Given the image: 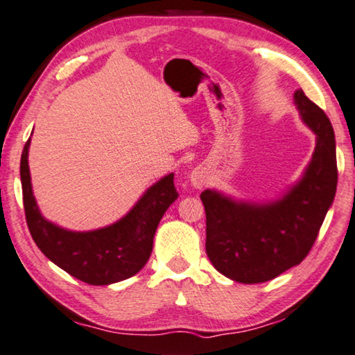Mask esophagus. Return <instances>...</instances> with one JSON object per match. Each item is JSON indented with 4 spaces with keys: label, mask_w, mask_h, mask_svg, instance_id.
<instances>
[{
    "label": "esophagus",
    "mask_w": 355,
    "mask_h": 355,
    "mask_svg": "<svg viewBox=\"0 0 355 355\" xmlns=\"http://www.w3.org/2000/svg\"><path fill=\"white\" fill-rule=\"evenodd\" d=\"M189 180H191V184H193L194 188H198V189L204 188L207 182H208V175H207L205 168L204 167H196L194 171L191 172Z\"/></svg>",
    "instance_id": "obj_1"
}]
</instances>
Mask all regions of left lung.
<instances>
[{
	"instance_id": "obj_1",
	"label": "left lung",
	"mask_w": 355,
	"mask_h": 355,
	"mask_svg": "<svg viewBox=\"0 0 355 355\" xmlns=\"http://www.w3.org/2000/svg\"><path fill=\"white\" fill-rule=\"evenodd\" d=\"M294 103L303 123L316 134V148L300 182L267 204L237 202L213 189L200 194L208 259L219 273L237 283H263L299 266L335 199L338 171L334 128L302 89L295 92Z\"/></svg>"
}]
</instances>
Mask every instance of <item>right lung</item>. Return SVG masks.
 <instances>
[{
  "label": "right lung",
  "mask_w": 355,
  "mask_h": 355,
  "mask_svg": "<svg viewBox=\"0 0 355 355\" xmlns=\"http://www.w3.org/2000/svg\"><path fill=\"white\" fill-rule=\"evenodd\" d=\"M30 142L28 139L21 153L20 178L26 224L37 248L71 277L93 286L118 283L140 272L153 250L157 224L178 198L173 173L147 189L120 221L89 232H72L47 221L39 211L28 167Z\"/></svg>",
  "instance_id": "right-lung-1"
}]
</instances>
